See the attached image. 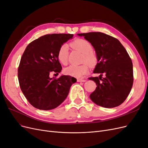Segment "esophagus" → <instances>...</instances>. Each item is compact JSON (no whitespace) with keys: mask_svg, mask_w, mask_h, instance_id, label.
<instances>
[{"mask_svg":"<svg viewBox=\"0 0 148 148\" xmlns=\"http://www.w3.org/2000/svg\"><path fill=\"white\" fill-rule=\"evenodd\" d=\"M86 80L84 79H77V82H85Z\"/></svg>","mask_w":148,"mask_h":148,"instance_id":"34e87169","label":"esophagus"}]
</instances>
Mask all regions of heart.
Wrapping results in <instances>:
<instances>
[{"label":"heart","instance_id":"heart-1","mask_svg":"<svg viewBox=\"0 0 148 148\" xmlns=\"http://www.w3.org/2000/svg\"><path fill=\"white\" fill-rule=\"evenodd\" d=\"M71 46L76 50L83 54V62H86L80 65H71L66 67L64 73L66 75L75 78H81L88 71V65L95 66L97 63V57L95 53L92 52V47L90 42L83 39H77L71 43ZM69 46L64 44L59 49L57 52V59L61 64L66 65L68 62Z\"/></svg>","mask_w":148,"mask_h":148}]
</instances>
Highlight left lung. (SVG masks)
I'll use <instances>...</instances> for the list:
<instances>
[{
  "instance_id": "left-lung-1",
  "label": "left lung",
  "mask_w": 148,
  "mask_h": 148,
  "mask_svg": "<svg viewBox=\"0 0 148 148\" xmlns=\"http://www.w3.org/2000/svg\"><path fill=\"white\" fill-rule=\"evenodd\" d=\"M84 36L95 48L97 62L94 73L99 77H90L97 85L89 97L98 106L113 108L127 99L133 83V64L126 49L111 36L101 32L78 34ZM102 73L106 77H101Z\"/></svg>"
}]
</instances>
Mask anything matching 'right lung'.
Segmentation results:
<instances>
[{
	"label": "right lung",
	"instance_id": "1",
	"mask_svg": "<svg viewBox=\"0 0 148 148\" xmlns=\"http://www.w3.org/2000/svg\"><path fill=\"white\" fill-rule=\"evenodd\" d=\"M73 36L71 34H49L34 40L26 47L18 69L21 91L35 108L48 110L64 101L77 79L69 75L50 78L59 74L62 66L57 59L60 47Z\"/></svg>",
	"mask_w": 148,
	"mask_h": 148
}]
</instances>
